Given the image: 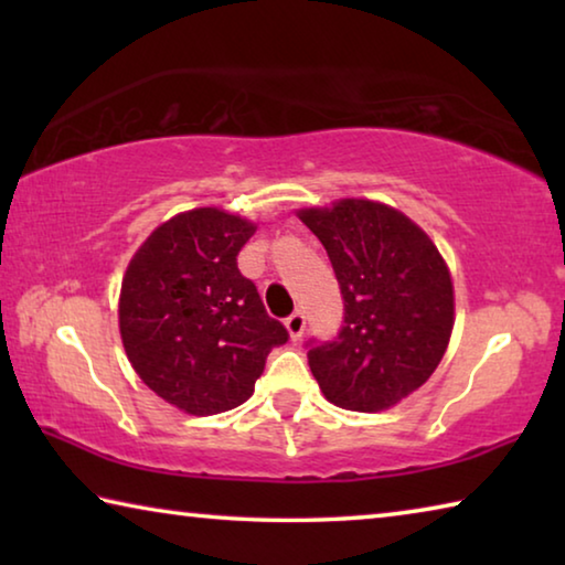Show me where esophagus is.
Masks as SVG:
<instances>
[{"label": "esophagus", "mask_w": 565, "mask_h": 565, "mask_svg": "<svg viewBox=\"0 0 565 565\" xmlns=\"http://www.w3.org/2000/svg\"><path fill=\"white\" fill-rule=\"evenodd\" d=\"M286 329H289V333H291V339L296 341V339H301V333H303V329H306V317H303V311H294L289 319H286Z\"/></svg>", "instance_id": "esophagus-1"}]
</instances>
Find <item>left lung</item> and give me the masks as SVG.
Here are the masks:
<instances>
[{
  "instance_id": "8db88e82",
  "label": "left lung",
  "mask_w": 565,
  "mask_h": 565,
  "mask_svg": "<svg viewBox=\"0 0 565 565\" xmlns=\"http://www.w3.org/2000/svg\"><path fill=\"white\" fill-rule=\"evenodd\" d=\"M327 248L343 323L309 339V366L331 404L381 411L424 386L454 329V284L420 228L384 204L343 199L299 214Z\"/></svg>"
}]
</instances>
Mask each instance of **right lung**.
Instances as JSON below:
<instances>
[{"mask_svg": "<svg viewBox=\"0 0 565 565\" xmlns=\"http://www.w3.org/2000/svg\"><path fill=\"white\" fill-rule=\"evenodd\" d=\"M254 224L194 209L161 224L121 281L119 329L139 379L177 408L212 416L254 394L271 349L289 341L236 256Z\"/></svg>", "mask_w": 565, "mask_h": 565, "instance_id": "obj_1", "label": "right lung"}]
</instances>
